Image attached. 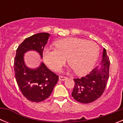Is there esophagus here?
<instances>
[{
  "instance_id": "34e87169",
  "label": "esophagus",
  "mask_w": 123,
  "mask_h": 123,
  "mask_svg": "<svg viewBox=\"0 0 123 123\" xmlns=\"http://www.w3.org/2000/svg\"><path fill=\"white\" fill-rule=\"evenodd\" d=\"M67 79V78L65 76H59V80H60V81H65Z\"/></svg>"
}]
</instances>
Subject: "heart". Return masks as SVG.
I'll return each mask as SVG.
<instances>
[{
    "instance_id": "1",
    "label": "heart",
    "mask_w": 123,
    "mask_h": 123,
    "mask_svg": "<svg viewBox=\"0 0 123 123\" xmlns=\"http://www.w3.org/2000/svg\"><path fill=\"white\" fill-rule=\"evenodd\" d=\"M56 49H45L43 58L46 65L54 71H58L68 63L78 75L91 71L100 54L98 45L95 42L76 37L61 39L55 43Z\"/></svg>"
}]
</instances>
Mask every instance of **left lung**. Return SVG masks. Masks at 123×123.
I'll list each match as a JSON object with an SVG mask.
<instances>
[{
	"label": "left lung",
	"mask_w": 123,
	"mask_h": 123,
	"mask_svg": "<svg viewBox=\"0 0 123 123\" xmlns=\"http://www.w3.org/2000/svg\"><path fill=\"white\" fill-rule=\"evenodd\" d=\"M110 60L104 49L100 68L96 67L89 74L74 79L73 97L82 104H89L98 99L104 93L109 78Z\"/></svg>",
	"instance_id": "1"
}]
</instances>
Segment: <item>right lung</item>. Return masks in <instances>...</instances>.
Listing matches in <instances>:
<instances>
[{
  "instance_id": "obj_1",
  "label": "right lung",
  "mask_w": 123,
  "mask_h": 123,
  "mask_svg": "<svg viewBox=\"0 0 123 123\" xmlns=\"http://www.w3.org/2000/svg\"><path fill=\"white\" fill-rule=\"evenodd\" d=\"M50 34L46 32L36 34L25 39L18 46L14 60L15 78L19 90L28 100L40 102L47 98L58 80V76L50 71L44 63L35 69L25 65L24 54L30 50L36 51L42 58L44 47Z\"/></svg>"
}]
</instances>
